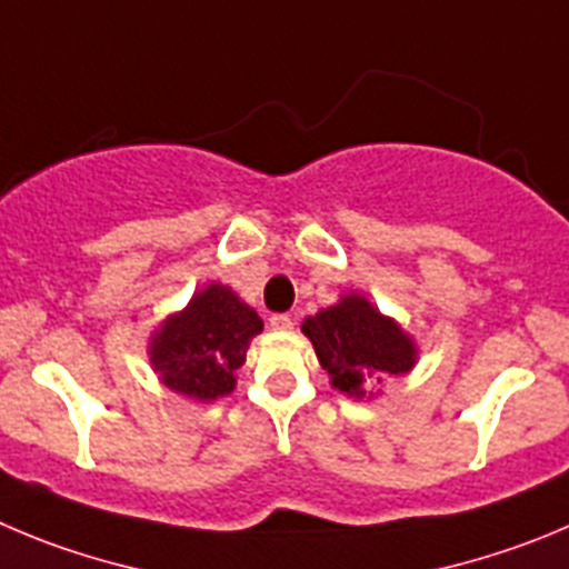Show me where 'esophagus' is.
Masks as SVG:
<instances>
[{"label":"esophagus","instance_id":"obj_1","mask_svg":"<svg viewBox=\"0 0 569 569\" xmlns=\"http://www.w3.org/2000/svg\"><path fill=\"white\" fill-rule=\"evenodd\" d=\"M269 326H272L274 331H289V328L295 326V320H291L289 315H272L269 317Z\"/></svg>","mask_w":569,"mask_h":569}]
</instances>
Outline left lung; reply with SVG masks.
<instances>
[{"mask_svg":"<svg viewBox=\"0 0 569 569\" xmlns=\"http://www.w3.org/2000/svg\"><path fill=\"white\" fill-rule=\"evenodd\" d=\"M333 387L348 396H365L368 381L401 376L416 365L410 337L362 297L348 295L331 309L302 322Z\"/></svg>","mask_w":569,"mask_h":569,"instance_id":"1","label":"left lung"}]
</instances>
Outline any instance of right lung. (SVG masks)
Listing matches in <instances>:
<instances>
[{"mask_svg":"<svg viewBox=\"0 0 569 569\" xmlns=\"http://www.w3.org/2000/svg\"><path fill=\"white\" fill-rule=\"evenodd\" d=\"M260 331L263 322L247 302L238 300L227 286L212 283L153 337V370L171 390L212 401L232 392L249 339Z\"/></svg>","mask_w":569,"mask_h":569,"instance_id":"right-lung-1","label":"right lung"}]
</instances>
